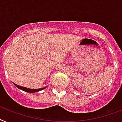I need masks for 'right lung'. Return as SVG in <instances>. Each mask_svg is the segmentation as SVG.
Segmentation results:
<instances>
[{
    "instance_id": "right-lung-1",
    "label": "right lung",
    "mask_w": 122,
    "mask_h": 122,
    "mask_svg": "<svg viewBox=\"0 0 122 122\" xmlns=\"http://www.w3.org/2000/svg\"><path fill=\"white\" fill-rule=\"evenodd\" d=\"M14 85L17 87V88H18L20 90H22V91H24L25 92H28V93H36L37 92H39L41 90H44L46 88L47 86L44 87V88H39V89H30V88H25V87H23V86H19L18 85H16V84L14 83Z\"/></svg>"
}]
</instances>
